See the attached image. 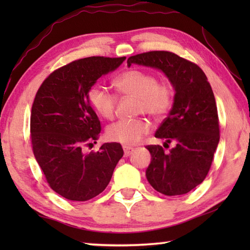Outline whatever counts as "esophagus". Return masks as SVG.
<instances>
[{
  "instance_id": "esophagus-1",
  "label": "esophagus",
  "mask_w": 250,
  "mask_h": 250,
  "mask_svg": "<svg viewBox=\"0 0 250 250\" xmlns=\"http://www.w3.org/2000/svg\"><path fill=\"white\" fill-rule=\"evenodd\" d=\"M133 147H129V146H124V152H125V156H129L130 154H132L133 152Z\"/></svg>"
}]
</instances>
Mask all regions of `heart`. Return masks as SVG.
<instances>
[{
    "instance_id": "heart-1",
    "label": "heart",
    "mask_w": 250,
    "mask_h": 250,
    "mask_svg": "<svg viewBox=\"0 0 250 250\" xmlns=\"http://www.w3.org/2000/svg\"><path fill=\"white\" fill-rule=\"evenodd\" d=\"M118 91L125 97L138 100L137 113L150 116L156 121L163 120L174 104V87L168 79L158 80L151 71L130 69L115 79ZM88 101L96 113L104 119L111 120L116 116V96L101 87L91 88L88 92ZM150 122L145 119L118 121L108 126L109 141L131 146L137 145L150 132Z\"/></svg>"
}]
</instances>
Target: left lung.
Masks as SVG:
<instances>
[{
    "mask_svg": "<svg viewBox=\"0 0 250 250\" xmlns=\"http://www.w3.org/2000/svg\"><path fill=\"white\" fill-rule=\"evenodd\" d=\"M162 70L173 83L174 104L155 132L175 146L166 152L161 146H146L151 163L146 175L155 191L167 196L183 195L200 185L208 173L219 142L216 101L206 75L194 62L166 50H153L128 58Z\"/></svg>",
    "mask_w": 250,
    "mask_h": 250,
    "instance_id": "obj_1",
    "label": "left lung"
}]
</instances>
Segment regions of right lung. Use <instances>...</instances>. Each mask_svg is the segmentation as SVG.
Masks as SVG:
<instances>
[{
	"label": "right lung",
	"instance_id": "obj_1",
	"mask_svg": "<svg viewBox=\"0 0 250 250\" xmlns=\"http://www.w3.org/2000/svg\"><path fill=\"white\" fill-rule=\"evenodd\" d=\"M125 59L74 61L53 71L37 90L31 113L34 155L50 188L69 201L84 202L104 192L124 155L117 142L104 143L90 153H83V147L96 143L101 131L88 92Z\"/></svg>",
	"mask_w": 250,
	"mask_h": 250
}]
</instances>
